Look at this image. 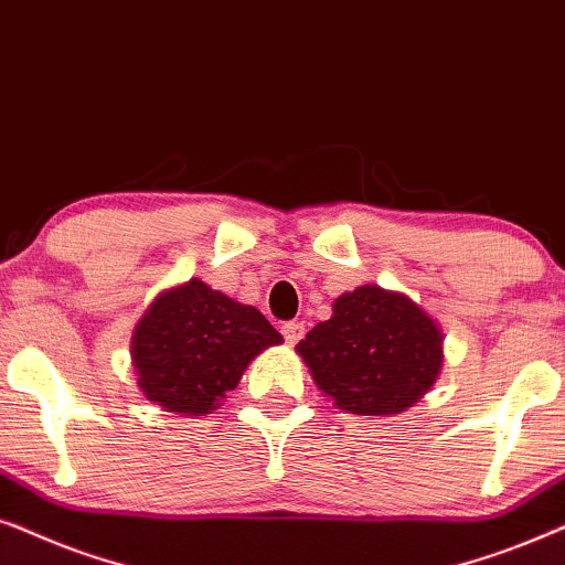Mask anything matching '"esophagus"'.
Masks as SVG:
<instances>
[{
  "label": "esophagus",
  "mask_w": 565,
  "mask_h": 565,
  "mask_svg": "<svg viewBox=\"0 0 565 565\" xmlns=\"http://www.w3.org/2000/svg\"><path fill=\"white\" fill-rule=\"evenodd\" d=\"M281 335H284V341H287L289 345L299 343V341H302V338H305V322H299V320L284 322V326H281Z\"/></svg>",
  "instance_id": "34e87169"
}]
</instances>
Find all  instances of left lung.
<instances>
[{"label": "left lung", "instance_id": "1", "mask_svg": "<svg viewBox=\"0 0 565 565\" xmlns=\"http://www.w3.org/2000/svg\"><path fill=\"white\" fill-rule=\"evenodd\" d=\"M315 385L341 411L390 416L411 408L441 366V333L408 297L359 287L297 345Z\"/></svg>", "mask_w": 565, "mask_h": 565}]
</instances>
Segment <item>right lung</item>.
Here are the masks:
<instances>
[{
	"label": "right lung",
	"mask_w": 565,
	"mask_h": 565,
	"mask_svg": "<svg viewBox=\"0 0 565 565\" xmlns=\"http://www.w3.org/2000/svg\"><path fill=\"white\" fill-rule=\"evenodd\" d=\"M281 343L278 330L199 278L164 291L134 333V366L149 401L172 413H212L247 361Z\"/></svg>",
	"instance_id": "obj_1"
}]
</instances>
